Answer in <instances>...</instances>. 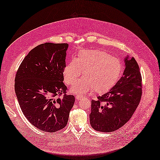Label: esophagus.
<instances>
[{"instance_id": "obj_1", "label": "esophagus", "mask_w": 160, "mask_h": 160, "mask_svg": "<svg viewBox=\"0 0 160 160\" xmlns=\"http://www.w3.org/2000/svg\"><path fill=\"white\" fill-rule=\"evenodd\" d=\"M82 97H83L82 96V95H76V99L77 100H80Z\"/></svg>"}]
</instances>
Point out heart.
<instances>
[{
	"mask_svg": "<svg viewBox=\"0 0 160 160\" xmlns=\"http://www.w3.org/2000/svg\"><path fill=\"white\" fill-rule=\"evenodd\" d=\"M122 64L116 57L101 50H84L76 60L72 59L63 69L64 80L72 85L83 72L84 78L71 91L75 94H86L94 91L102 93L111 89L119 79Z\"/></svg>",
	"mask_w": 160,
	"mask_h": 160,
	"instance_id": "obj_1",
	"label": "heart"
}]
</instances>
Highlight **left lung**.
<instances>
[{
    "instance_id": "8db88e82",
    "label": "left lung",
    "mask_w": 160,
    "mask_h": 160,
    "mask_svg": "<svg viewBox=\"0 0 160 160\" xmlns=\"http://www.w3.org/2000/svg\"><path fill=\"white\" fill-rule=\"evenodd\" d=\"M122 76L109 91L91 101L90 123L93 129L110 132L124 126L133 115L141 101L142 78L134 57L127 55Z\"/></svg>"
}]
</instances>
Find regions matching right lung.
I'll return each instance as SVG.
<instances>
[{
	"mask_svg": "<svg viewBox=\"0 0 160 160\" xmlns=\"http://www.w3.org/2000/svg\"><path fill=\"white\" fill-rule=\"evenodd\" d=\"M68 47L67 43L38 45L25 57L16 73L15 91L23 115L44 132L63 129L74 104V96L65 95L67 87L63 82Z\"/></svg>",
	"mask_w": 160,
	"mask_h": 160,
	"instance_id": "right-lung-1",
	"label": "right lung"
}]
</instances>
